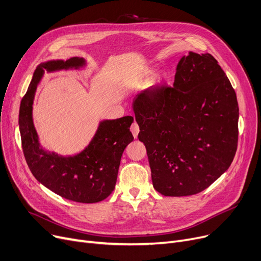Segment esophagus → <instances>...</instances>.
Returning a JSON list of instances; mask_svg holds the SVG:
<instances>
[{"instance_id":"esophagus-1","label":"esophagus","mask_w":261,"mask_h":261,"mask_svg":"<svg viewBox=\"0 0 261 261\" xmlns=\"http://www.w3.org/2000/svg\"><path fill=\"white\" fill-rule=\"evenodd\" d=\"M130 130H131V132H132L134 138H135V139L138 138V134H139V132H140V126L138 125V122L134 121V122L132 123V125H131V127H130Z\"/></svg>"}]
</instances>
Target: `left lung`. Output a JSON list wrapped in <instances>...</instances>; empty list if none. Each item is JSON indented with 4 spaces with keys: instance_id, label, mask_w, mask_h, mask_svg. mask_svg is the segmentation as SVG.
I'll return each mask as SVG.
<instances>
[{
    "instance_id": "1",
    "label": "left lung",
    "mask_w": 261,
    "mask_h": 261,
    "mask_svg": "<svg viewBox=\"0 0 261 261\" xmlns=\"http://www.w3.org/2000/svg\"><path fill=\"white\" fill-rule=\"evenodd\" d=\"M175 71L172 87L142 91L133 111L153 187L163 196L184 197L206 189L230 166L239 108L235 90L211 54L189 51Z\"/></svg>"
}]
</instances>
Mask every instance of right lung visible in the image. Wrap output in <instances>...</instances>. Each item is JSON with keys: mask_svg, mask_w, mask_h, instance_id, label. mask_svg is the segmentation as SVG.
<instances>
[{"mask_svg": "<svg viewBox=\"0 0 261 261\" xmlns=\"http://www.w3.org/2000/svg\"><path fill=\"white\" fill-rule=\"evenodd\" d=\"M84 64L85 60L78 57L41 63L21 100L19 126L23 153L36 179L64 199L96 203L108 198L115 188L122 152L134 139L130 132L133 117L101 121L84 151L67 158L48 153L40 147L33 122L35 93L44 71L78 68Z\"/></svg>", "mask_w": 261, "mask_h": 261, "instance_id": "add662e5", "label": "right lung"}]
</instances>
